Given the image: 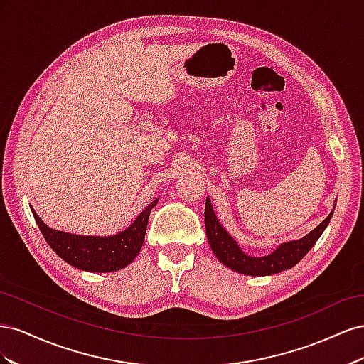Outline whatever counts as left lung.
<instances>
[{
  "mask_svg": "<svg viewBox=\"0 0 364 364\" xmlns=\"http://www.w3.org/2000/svg\"><path fill=\"white\" fill-rule=\"evenodd\" d=\"M333 214L334 209L310 234L301 240L287 241V243L279 245L278 249H274L266 257H250L240 249L237 241L220 225L209 197H206L205 203V228L209 246H211L217 259L225 264L226 267L241 274H249V277H270V274H277L294 267L314 247L316 241L323 234L329 222H331Z\"/></svg>",
  "mask_w": 364,
  "mask_h": 364,
  "instance_id": "left-lung-1",
  "label": "left lung"
}]
</instances>
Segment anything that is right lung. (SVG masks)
Here are the masks:
<instances>
[{
  "label": "right lung",
  "instance_id": "add662e5",
  "mask_svg": "<svg viewBox=\"0 0 364 364\" xmlns=\"http://www.w3.org/2000/svg\"><path fill=\"white\" fill-rule=\"evenodd\" d=\"M158 202L159 197L153 200L127 229L109 237L77 235L51 229L42 222L38 214L33 211V208H30L41 234L54 253L65 262L86 272L109 273L127 267L136 258L144 245L149 215Z\"/></svg>",
  "mask_w": 364,
  "mask_h": 364
}]
</instances>
